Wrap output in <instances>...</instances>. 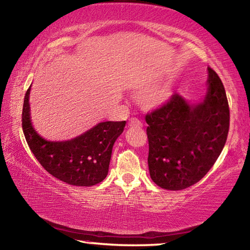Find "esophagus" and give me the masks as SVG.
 <instances>
[{
	"instance_id": "1",
	"label": "esophagus",
	"mask_w": 250,
	"mask_h": 250,
	"mask_svg": "<svg viewBox=\"0 0 250 250\" xmlns=\"http://www.w3.org/2000/svg\"><path fill=\"white\" fill-rule=\"evenodd\" d=\"M129 125L132 126V128H141L142 122L138 118H131L129 120Z\"/></svg>"
}]
</instances>
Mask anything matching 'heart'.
<instances>
[{
    "mask_svg": "<svg viewBox=\"0 0 250 250\" xmlns=\"http://www.w3.org/2000/svg\"><path fill=\"white\" fill-rule=\"evenodd\" d=\"M168 95V90L167 89H162L160 90L158 94H156L153 98H152V103L153 104H160L162 103V101H164L167 99V97Z\"/></svg>",
    "mask_w": 250,
    "mask_h": 250,
    "instance_id": "heart-1",
    "label": "heart"
}]
</instances>
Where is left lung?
I'll use <instances>...</instances> for the list:
<instances>
[{
	"label": "left lung",
	"mask_w": 250,
	"mask_h": 250,
	"mask_svg": "<svg viewBox=\"0 0 250 250\" xmlns=\"http://www.w3.org/2000/svg\"><path fill=\"white\" fill-rule=\"evenodd\" d=\"M208 70L203 101L189 104L179 94L146 113L147 164L160 188L179 191L197 183L216 162L227 140L229 107L218 75Z\"/></svg>",
	"instance_id": "left-lung-1"
}]
</instances>
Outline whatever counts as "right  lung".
<instances>
[{"label":"right lung","mask_w":250,"mask_h":250,"mask_svg":"<svg viewBox=\"0 0 250 250\" xmlns=\"http://www.w3.org/2000/svg\"><path fill=\"white\" fill-rule=\"evenodd\" d=\"M29 90L25 94L22 126L29 149L49 174L67 184L92 186L105 179L112 146L125 121L100 122L71 140L47 141L34 130L29 117Z\"/></svg>","instance_id":"1"}]
</instances>
